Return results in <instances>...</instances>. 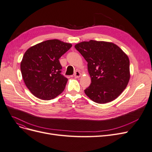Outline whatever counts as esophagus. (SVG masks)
<instances>
[{"label":"esophagus","instance_id":"esophagus-1","mask_svg":"<svg viewBox=\"0 0 152 152\" xmlns=\"http://www.w3.org/2000/svg\"><path fill=\"white\" fill-rule=\"evenodd\" d=\"M74 76H75V77H81V72L79 71H75V75H74Z\"/></svg>","mask_w":152,"mask_h":152}]
</instances>
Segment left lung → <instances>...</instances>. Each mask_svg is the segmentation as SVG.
<instances>
[{"label": "left lung", "instance_id": "obj_1", "mask_svg": "<svg viewBox=\"0 0 152 152\" xmlns=\"http://www.w3.org/2000/svg\"><path fill=\"white\" fill-rule=\"evenodd\" d=\"M75 47L88 62L91 83L85 94L98 104L115 100L126 88L130 77L127 54L109 42H82Z\"/></svg>", "mask_w": 152, "mask_h": 152}]
</instances>
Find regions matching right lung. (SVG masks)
I'll list each match as a JSON object with an SVG mask.
<instances>
[{"instance_id": "obj_1", "label": "right lung", "mask_w": 152, "mask_h": 152, "mask_svg": "<svg viewBox=\"0 0 152 152\" xmlns=\"http://www.w3.org/2000/svg\"><path fill=\"white\" fill-rule=\"evenodd\" d=\"M72 44L48 39L29 48L23 55L20 69L26 86L35 97L50 100L64 91L68 79L61 75L59 59Z\"/></svg>"}]
</instances>
